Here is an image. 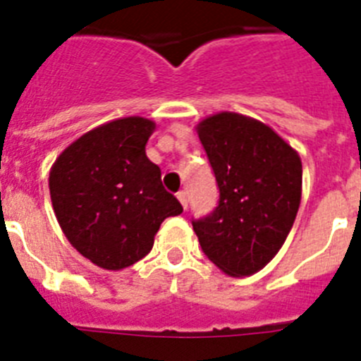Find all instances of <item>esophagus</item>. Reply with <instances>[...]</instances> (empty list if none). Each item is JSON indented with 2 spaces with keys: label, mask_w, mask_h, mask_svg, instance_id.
Returning a JSON list of instances; mask_svg holds the SVG:
<instances>
[{
  "label": "esophagus",
  "mask_w": 361,
  "mask_h": 361,
  "mask_svg": "<svg viewBox=\"0 0 361 361\" xmlns=\"http://www.w3.org/2000/svg\"><path fill=\"white\" fill-rule=\"evenodd\" d=\"M177 199L180 200V204H183V208L188 209V195H186V191H178Z\"/></svg>",
  "instance_id": "esophagus-1"
}]
</instances>
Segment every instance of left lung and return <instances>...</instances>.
Segmentation results:
<instances>
[{
	"label": "left lung",
	"mask_w": 361,
	"mask_h": 361,
	"mask_svg": "<svg viewBox=\"0 0 361 361\" xmlns=\"http://www.w3.org/2000/svg\"><path fill=\"white\" fill-rule=\"evenodd\" d=\"M219 206L193 220L204 255L229 276L262 269L288 238L302 199V161L267 124L220 111L197 124Z\"/></svg>",
	"instance_id": "obj_1"
}]
</instances>
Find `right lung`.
I'll list each match as a JSON object with an SVG mask.
<instances>
[{"label":"right lung","instance_id":"add662e5","mask_svg":"<svg viewBox=\"0 0 361 361\" xmlns=\"http://www.w3.org/2000/svg\"><path fill=\"white\" fill-rule=\"evenodd\" d=\"M155 123L110 121L56 159L49 177L54 213L70 244L95 266L119 271L152 251L162 220L183 213L146 157Z\"/></svg>","mask_w":361,"mask_h":361}]
</instances>
